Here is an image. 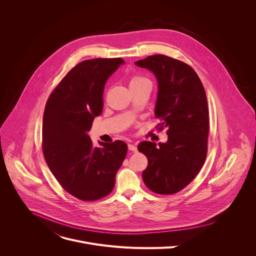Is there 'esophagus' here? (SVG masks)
I'll return each mask as SVG.
<instances>
[{
    "instance_id": "1",
    "label": "esophagus",
    "mask_w": 256,
    "mask_h": 256,
    "mask_svg": "<svg viewBox=\"0 0 256 256\" xmlns=\"http://www.w3.org/2000/svg\"><path fill=\"white\" fill-rule=\"evenodd\" d=\"M128 150H130V151H132L134 153L138 151V148L136 147V144H128Z\"/></svg>"
}]
</instances>
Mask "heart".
<instances>
[{
    "label": "heart",
    "instance_id": "1",
    "mask_svg": "<svg viewBox=\"0 0 256 256\" xmlns=\"http://www.w3.org/2000/svg\"><path fill=\"white\" fill-rule=\"evenodd\" d=\"M144 81H148L147 79H146L144 77H142L140 75H134L130 77V87L132 86V85H136V84H140L142 82H144Z\"/></svg>",
    "mask_w": 256,
    "mask_h": 256
}]
</instances>
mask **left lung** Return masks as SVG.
<instances>
[{"mask_svg":"<svg viewBox=\"0 0 256 256\" xmlns=\"http://www.w3.org/2000/svg\"><path fill=\"white\" fill-rule=\"evenodd\" d=\"M154 72L158 81L155 116L167 128L168 140H144L138 149L148 159L142 171L146 186L159 194H173L188 186L200 171L208 153V109L204 88L188 64L164 54L136 62Z\"/></svg>","mask_w":256,"mask_h":256,"instance_id":"left-lung-1","label":"left lung"}]
</instances>
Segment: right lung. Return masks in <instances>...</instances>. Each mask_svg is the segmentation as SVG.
<instances>
[{
  "instance_id": "1",
  "label": "right lung",
  "mask_w": 256,
  "mask_h": 256,
  "mask_svg": "<svg viewBox=\"0 0 256 256\" xmlns=\"http://www.w3.org/2000/svg\"><path fill=\"white\" fill-rule=\"evenodd\" d=\"M124 60H86L72 68L50 95L42 120V152L62 188L81 200L110 194L128 146L122 140L94 147L87 132L103 109L107 79Z\"/></svg>"
}]
</instances>
